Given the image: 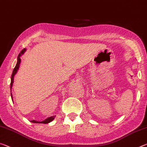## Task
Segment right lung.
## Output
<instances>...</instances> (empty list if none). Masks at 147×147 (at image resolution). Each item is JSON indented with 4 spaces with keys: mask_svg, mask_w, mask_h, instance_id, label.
Masks as SVG:
<instances>
[{
    "mask_svg": "<svg viewBox=\"0 0 147 147\" xmlns=\"http://www.w3.org/2000/svg\"><path fill=\"white\" fill-rule=\"evenodd\" d=\"M26 51V49H24L23 50H22L21 51V53H19V54L18 55V57H17V64L16 67H15V68L13 71V73H12L11 74V84H10V89H11L12 86H13V78H14V76L15 74L17 73V71H18V69L19 68V65L20 63H21V58H20V57H21L23 54L24 53V52ZM11 97L12 99V94L11 93ZM55 118V116H52V117H48L47 119H46L45 120H44L43 121H31L32 123H41V124H47L49 123H51L52 121L54 120V119Z\"/></svg>",
    "mask_w": 147,
    "mask_h": 147,
    "instance_id": "add662e5",
    "label": "right lung"
}]
</instances>
